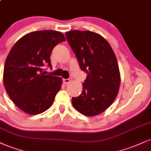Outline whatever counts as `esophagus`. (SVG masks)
Returning <instances> with one entry per match:
<instances>
[{
    "label": "esophagus",
    "instance_id": "1",
    "mask_svg": "<svg viewBox=\"0 0 151 151\" xmlns=\"http://www.w3.org/2000/svg\"><path fill=\"white\" fill-rule=\"evenodd\" d=\"M72 81V79L71 78H69V79H63V82L64 84H67V83H69L70 82Z\"/></svg>",
    "mask_w": 151,
    "mask_h": 151
}]
</instances>
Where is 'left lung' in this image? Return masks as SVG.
Instances as JSON below:
<instances>
[{
	"label": "left lung",
	"instance_id": "obj_1",
	"mask_svg": "<svg viewBox=\"0 0 151 151\" xmlns=\"http://www.w3.org/2000/svg\"><path fill=\"white\" fill-rule=\"evenodd\" d=\"M81 70L87 77L83 90L72 99L74 108L86 116L105 111L119 91L120 74L117 58L108 41L90 31L74 30L65 34Z\"/></svg>",
	"mask_w": 151,
	"mask_h": 151
}]
</instances>
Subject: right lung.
I'll return each mask as SVG.
<instances>
[{
  "instance_id": "1",
  "label": "right lung",
  "mask_w": 151,
  "mask_h": 151,
  "mask_svg": "<svg viewBox=\"0 0 151 151\" xmlns=\"http://www.w3.org/2000/svg\"><path fill=\"white\" fill-rule=\"evenodd\" d=\"M65 41L60 32L38 31L24 36L10 50L5 63L3 83L10 99L24 112L42 113L53 103L62 79L45 75L43 67L52 68V49Z\"/></svg>"
}]
</instances>
